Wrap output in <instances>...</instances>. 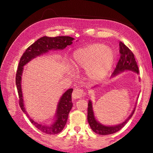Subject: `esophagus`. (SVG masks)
<instances>
[{
    "label": "esophagus",
    "instance_id": "1",
    "mask_svg": "<svg viewBox=\"0 0 153 153\" xmlns=\"http://www.w3.org/2000/svg\"><path fill=\"white\" fill-rule=\"evenodd\" d=\"M83 95H84L83 90L80 88H78V87L74 89V91L72 93V97L74 99H79L81 97H82Z\"/></svg>",
    "mask_w": 153,
    "mask_h": 153
}]
</instances>
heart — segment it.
Instances as JSON below:
<instances>
[{"label": "heart", "instance_id": "heart-1", "mask_svg": "<svg viewBox=\"0 0 153 153\" xmlns=\"http://www.w3.org/2000/svg\"><path fill=\"white\" fill-rule=\"evenodd\" d=\"M115 55L111 47L101 43H94L75 51L73 64L77 68L87 69L91 79L99 80L106 76L114 62Z\"/></svg>", "mask_w": 153, "mask_h": 153}]
</instances>
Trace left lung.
I'll use <instances>...</instances> for the list:
<instances>
[{
	"label": "left lung",
	"instance_id": "8db88e82",
	"mask_svg": "<svg viewBox=\"0 0 153 153\" xmlns=\"http://www.w3.org/2000/svg\"><path fill=\"white\" fill-rule=\"evenodd\" d=\"M119 46L120 57L111 77H114L119 74L128 70L134 71V72L138 74L139 68L135 59L134 54H133L131 50L128 47H126L122 42H120ZM135 110V106L131 112V114L122 123L115 126H105L100 123L96 120L93 109V104L91 100H89L88 102V109H87V121H88L91 128L97 134L101 135L112 134L120 130L126 124V123L130 120L131 116L134 114Z\"/></svg>",
	"mask_w": 153,
	"mask_h": 153
}]
</instances>
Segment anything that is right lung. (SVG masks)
<instances>
[{
	"instance_id": "right-lung-1",
	"label": "right lung",
	"mask_w": 153,
	"mask_h": 153,
	"mask_svg": "<svg viewBox=\"0 0 153 153\" xmlns=\"http://www.w3.org/2000/svg\"><path fill=\"white\" fill-rule=\"evenodd\" d=\"M74 40V38L69 36H58L55 37L44 36L41 37L27 48L19 60L16 76V84L19 95V106L22 111L29 118L30 122L38 129L45 134L54 135L59 134L62 131L67 122L68 114L73 106V103L71 102V93L73 91V89L67 90L62 95L58 103L55 118L53 123L44 124L43 123L37 122L30 117L24 106L22 91V76L24 66L33 58L47 53L49 51L64 49L68 45L72 44Z\"/></svg>"
}]
</instances>
